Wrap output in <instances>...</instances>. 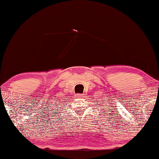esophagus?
<instances>
[{
    "instance_id": "obj_1",
    "label": "esophagus",
    "mask_w": 159,
    "mask_h": 159,
    "mask_svg": "<svg viewBox=\"0 0 159 159\" xmlns=\"http://www.w3.org/2000/svg\"><path fill=\"white\" fill-rule=\"evenodd\" d=\"M76 97L77 98L81 99V98H84L85 95H83V94H80V93H79V94H77V95H76Z\"/></svg>"
}]
</instances>
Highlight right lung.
I'll return each instance as SVG.
<instances>
[{
    "label": "right lung",
    "instance_id": "right-lung-1",
    "mask_svg": "<svg viewBox=\"0 0 159 159\" xmlns=\"http://www.w3.org/2000/svg\"><path fill=\"white\" fill-rule=\"evenodd\" d=\"M63 103H64V102H63Z\"/></svg>",
    "mask_w": 159,
    "mask_h": 159
}]
</instances>
